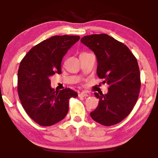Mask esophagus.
<instances>
[{
	"label": "esophagus",
	"instance_id": "obj_1",
	"mask_svg": "<svg viewBox=\"0 0 158 158\" xmlns=\"http://www.w3.org/2000/svg\"><path fill=\"white\" fill-rule=\"evenodd\" d=\"M89 95L87 94V93H84V92H81V93H79V94H78V96L79 98H84V97H87V96Z\"/></svg>",
	"mask_w": 158,
	"mask_h": 158
}]
</instances>
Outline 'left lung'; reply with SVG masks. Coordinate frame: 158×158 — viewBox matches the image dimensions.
I'll return each instance as SVG.
<instances>
[{
    "label": "left lung",
    "mask_w": 158,
    "mask_h": 158,
    "mask_svg": "<svg viewBox=\"0 0 158 158\" xmlns=\"http://www.w3.org/2000/svg\"><path fill=\"white\" fill-rule=\"evenodd\" d=\"M81 42L97 57V74L109 85L108 93H95L99 104L90 116L95 121L111 126L125 118L137 103L141 89L137 58L126 45L106 34L83 37Z\"/></svg>",
    "instance_id": "left-lung-1"
}]
</instances>
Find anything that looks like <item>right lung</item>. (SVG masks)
Returning a JSON list of instances; mask_svg holds the SVG:
<instances>
[{
  "mask_svg": "<svg viewBox=\"0 0 158 158\" xmlns=\"http://www.w3.org/2000/svg\"><path fill=\"white\" fill-rule=\"evenodd\" d=\"M77 35H55L34 46L22 60L18 70V95L22 106L33 121L51 126L68 114L69 100L77 93L51 87L50 77L61 73V61L68 50L79 41Z\"/></svg>",
  "mask_w": 158,
  "mask_h": 158,
  "instance_id": "add662e5",
  "label": "right lung"
}]
</instances>
